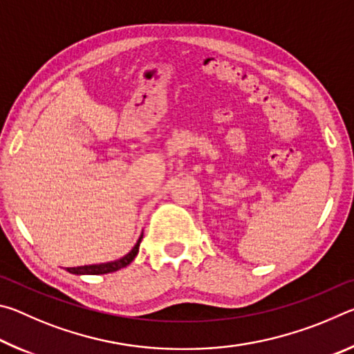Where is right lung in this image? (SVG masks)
I'll return each instance as SVG.
<instances>
[{"instance_id": "add662e5", "label": "right lung", "mask_w": 354, "mask_h": 354, "mask_svg": "<svg viewBox=\"0 0 354 354\" xmlns=\"http://www.w3.org/2000/svg\"><path fill=\"white\" fill-rule=\"evenodd\" d=\"M142 237L140 236L139 241L134 245V248L129 251V253L122 257V259L118 261H113V262H107V263H97V266H82V267H71L67 268V272L70 273H75V274H104V273H112V272H117L120 268L129 266L131 262L134 261V257L139 253V247H140V242H142Z\"/></svg>"}]
</instances>
